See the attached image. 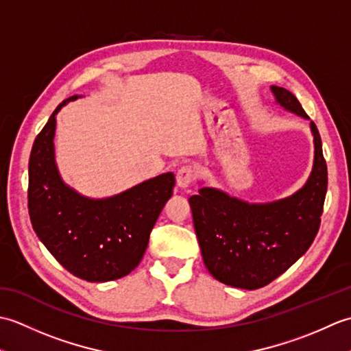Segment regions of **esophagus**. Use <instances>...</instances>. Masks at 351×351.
I'll return each mask as SVG.
<instances>
[{
  "label": "esophagus",
  "mask_w": 351,
  "mask_h": 351,
  "mask_svg": "<svg viewBox=\"0 0 351 351\" xmlns=\"http://www.w3.org/2000/svg\"><path fill=\"white\" fill-rule=\"evenodd\" d=\"M196 178V170L193 166H182L180 170H178L176 173V182L180 187L185 189L189 187V185L195 181Z\"/></svg>",
  "instance_id": "obj_1"
}]
</instances>
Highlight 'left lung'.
<instances>
[{
    "label": "left lung",
    "mask_w": 351,
    "mask_h": 351,
    "mask_svg": "<svg viewBox=\"0 0 351 351\" xmlns=\"http://www.w3.org/2000/svg\"><path fill=\"white\" fill-rule=\"evenodd\" d=\"M280 106L304 119L299 99L271 86ZM315 155L308 182L293 196L270 204H247L204 187L189 199L204 263L229 287L258 289L273 282L304 255L319 229L327 191L322 137L311 122Z\"/></svg>",
    "instance_id": "left-lung-1"
}]
</instances>
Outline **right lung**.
I'll return each instance as SVG.
<instances>
[{
    "instance_id": "obj_1",
    "label": "right lung",
    "mask_w": 351,
    "mask_h": 351,
    "mask_svg": "<svg viewBox=\"0 0 351 351\" xmlns=\"http://www.w3.org/2000/svg\"><path fill=\"white\" fill-rule=\"evenodd\" d=\"M37 134L28 162V214L34 232L66 270L87 282L130 274L143 258L156 219L173 195L175 175L162 173L107 199L68 187L54 158L56 116Z\"/></svg>"
}]
</instances>
